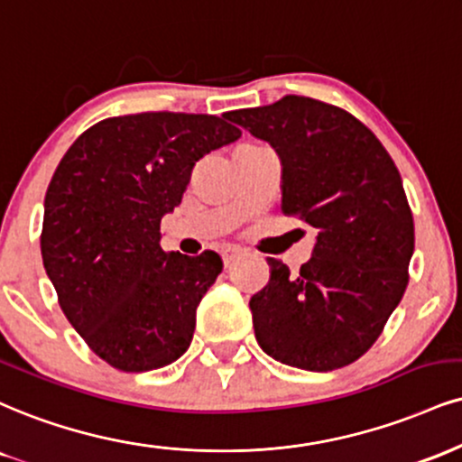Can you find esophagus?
<instances>
[{
    "label": "esophagus",
    "mask_w": 462,
    "mask_h": 462,
    "mask_svg": "<svg viewBox=\"0 0 462 462\" xmlns=\"http://www.w3.org/2000/svg\"><path fill=\"white\" fill-rule=\"evenodd\" d=\"M238 255H241V249H238V247L224 249V263H226V266H230L232 263H235Z\"/></svg>",
    "instance_id": "34e87169"
}]
</instances>
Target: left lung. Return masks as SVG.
Returning a JSON list of instances; mask_svg holds the SVG:
<instances>
[{
    "instance_id": "1",
    "label": "left lung",
    "mask_w": 462,
    "mask_h": 462,
    "mask_svg": "<svg viewBox=\"0 0 462 462\" xmlns=\"http://www.w3.org/2000/svg\"><path fill=\"white\" fill-rule=\"evenodd\" d=\"M230 120L282 159V213L316 227L308 264L271 277L249 301L260 348L294 368L329 372L357 361L409 284L413 215L402 178L364 122L308 97L232 111Z\"/></svg>"
}]
</instances>
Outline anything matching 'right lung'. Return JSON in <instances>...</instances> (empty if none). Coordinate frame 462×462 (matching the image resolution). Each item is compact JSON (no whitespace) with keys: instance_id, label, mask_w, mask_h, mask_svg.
I'll return each instance as SVG.
<instances>
[{"instance_id":"obj_1","label":"right lung","mask_w":462,"mask_h":462,"mask_svg":"<svg viewBox=\"0 0 462 462\" xmlns=\"http://www.w3.org/2000/svg\"><path fill=\"white\" fill-rule=\"evenodd\" d=\"M241 137L208 114L143 111L97 122L60 161L44 196L42 264L75 331L111 368L146 372L187 351L219 254L163 252L161 217L191 170Z\"/></svg>"}]
</instances>
